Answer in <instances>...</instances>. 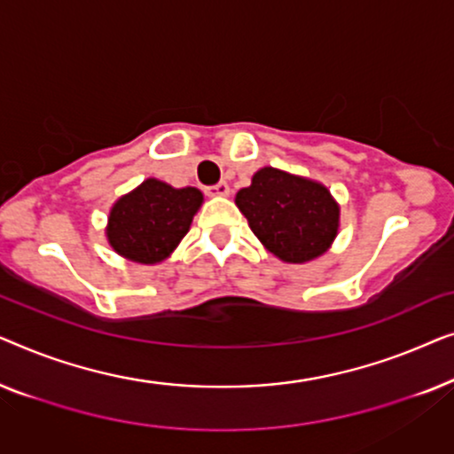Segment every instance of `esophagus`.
I'll return each mask as SVG.
<instances>
[{
	"label": "esophagus",
	"mask_w": 454,
	"mask_h": 454,
	"mask_svg": "<svg viewBox=\"0 0 454 454\" xmlns=\"http://www.w3.org/2000/svg\"><path fill=\"white\" fill-rule=\"evenodd\" d=\"M208 196H229V185L225 182H219L216 185H210L207 188Z\"/></svg>",
	"instance_id": "obj_1"
}]
</instances>
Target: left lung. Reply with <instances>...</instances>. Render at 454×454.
Wrapping results in <instances>:
<instances>
[{"instance_id":"1","label":"left lung","mask_w":454,"mask_h":454,"mask_svg":"<svg viewBox=\"0 0 454 454\" xmlns=\"http://www.w3.org/2000/svg\"><path fill=\"white\" fill-rule=\"evenodd\" d=\"M235 204L254 235L283 262H309L337 238L339 204L325 185L308 177L262 167L238 192Z\"/></svg>"}]
</instances>
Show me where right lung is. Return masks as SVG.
I'll return each mask as SVG.
<instances>
[{"instance_id": "obj_1", "label": "right lung", "mask_w": 454, "mask_h": 454, "mask_svg": "<svg viewBox=\"0 0 454 454\" xmlns=\"http://www.w3.org/2000/svg\"><path fill=\"white\" fill-rule=\"evenodd\" d=\"M202 192L146 179L114 204L107 239L120 256L140 264H157L176 250L190 231L202 204Z\"/></svg>"}]
</instances>
